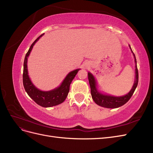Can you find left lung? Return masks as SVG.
<instances>
[{
  "mask_svg": "<svg viewBox=\"0 0 153 153\" xmlns=\"http://www.w3.org/2000/svg\"><path fill=\"white\" fill-rule=\"evenodd\" d=\"M131 51L133 53V55L135 58V80L134 82V85L131 88L130 91L126 94V95H123L121 97H113L111 95H107L102 94L100 92L98 91L97 88V83L95 79L90 72L88 73V80L91 88V94L93 100L97 103V105L101 107H103L105 108H111V109H114V108L120 107L128 101L131 96L134 94V93L138 85V81H139V73H138V69L137 66V60L136 58L134 55V52L132 51L131 48L129 45Z\"/></svg>",
  "mask_w": 153,
  "mask_h": 153,
  "instance_id": "8db88e82",
  "label": "left lung"
}]
</instances>
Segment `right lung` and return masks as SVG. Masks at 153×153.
<instances>
[{
  "instance_id": "add662e5",
  "label": "right lung",
  "mask_w": 153,
  "mask_h": 153,
  "mask_svg": "<svg viewBox=\"0 0 153 153\" xmlns=\"http://www.w3.org/2000/svg\"><path fill=\"white\" fill-rule=\"evenodd\" d=\"M42 35H44V33L39 36L32 43L26 54L25 57L23 64V83L25 90L27 91V94L34 102L42 107H50L60 104L66 99L68 93L69 92L71 84L74 79V78L75 77L76 75L77 74L78 71L80 70V68H78V69L74 70L68 73L65 78V79L63 80L61 84V85L57 88H55V89L48 91H43L37 89L33 85V83L30 81L28 75L27 59L32 50L33 45L39 40V38L42 36Z\"/></svg>"
}]
</instances>
